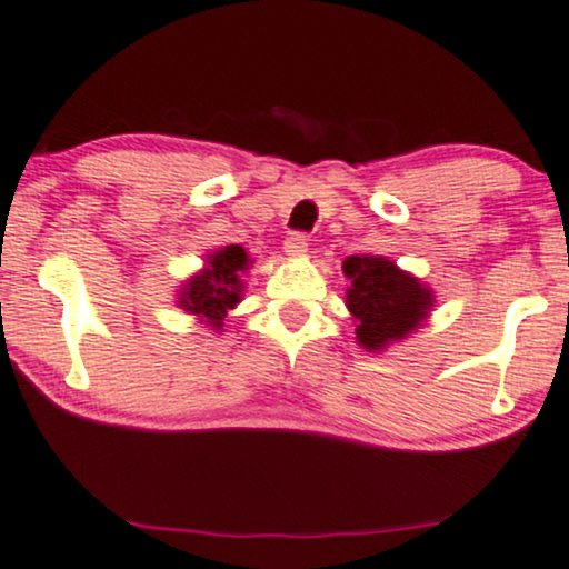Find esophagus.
Wrapping results in <instances>:
<instances>
[{
	"mask_svg": "<svg viewBox=\"0 0 569 569\" xmlns=\"http://www.w3.org/2000/svg\"><path fill=\"white\" fill-rule=\"evenodd\" d=\"M283 249H286V254H291V257H305V251H307V236L291 233L289 239L283 241Z\"/></svg>",
	"mask_w": 569,
	"mask_h": 569,
	"instance_id": "34e87169",
	"label": "esophagus"
}]
</instances>
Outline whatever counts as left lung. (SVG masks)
<instances>
[{
    "mask_svg": "<svg viewBox=\"0 0 569 569\" xmlns=\"http://www.w3.org/2000/svg\"><path fill=\"white\" fill-rule=\"evenodd\" d=\"M343 276L351 280L347 307L357 320V341L370 351L405 338L433 307V293L383 257H349Z\"/></svg>",
    "mask_w": 569,
    "mask_h": 569,
    "instance_id": "obj_1",
    "label": "left lung"
}]
</instances>
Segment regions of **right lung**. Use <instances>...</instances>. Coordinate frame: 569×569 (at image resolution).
Here are the masks:
<instances>
[{
    "instance_id": "1",
    "label": "right lung",
    "mask_w": 569,
    "mask_h": 569,
    "mask_svg": "<svg viewBox=\"0 0 569 569\" xmlns=\"http://www.w3.org/2000/svg\"><path fill=\"white\" fill-rule=\"evenodd\" d=\"M249 268V257L239 243L214 251L207 270L193 276L181 293V307L199 315L212 328H222L228 309L241 301V272Z\"/></svg>"
}]
</instances>
